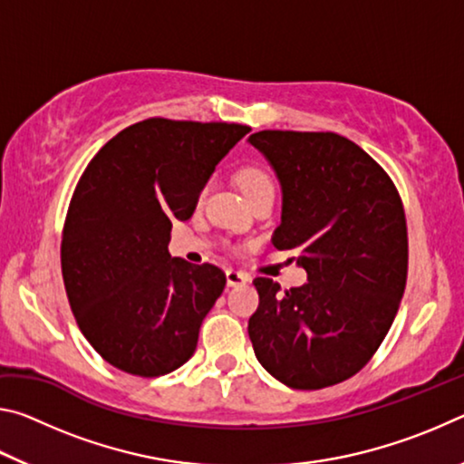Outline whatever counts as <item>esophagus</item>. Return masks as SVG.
I'll return each instance as SVG.
<instances>
[{
    "instance_id": "1",
    "label": "esophagus",
    "mask_w": 464,
    "mask_h": 464,
    "mask_svg": "<svg viewBox=\"0 0 464 464\" xmlns=\"http://www.w3.org/2000/svg\"><path fill=\"white\" fill-rule=\"evenodd\" d=\"M249 280H251L249 274H246V272H239V270H233V268L227 270V285H229V286L247 285Z\"/></svg>"
}]
</instances>
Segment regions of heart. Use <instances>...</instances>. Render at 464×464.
Instances as JSON below:
<instances>
[{
  "label": "heart",
  "mask_w": 464,
  "mask_h": 464,
  "mask_svg": "<svg viewBox=\"0 0 464 464\" xmlns=\"http://www.w3.org/2000/svg\"><path fill=\"white\" fill-rule=\"evenodd\" d=\"M237 182L241 186L243 194L249 198H254V196L262 194V192H274V182L268 171L260 166H246L237 176Z\"/></svg>",
  "instance_id": "b5f03b06"
}]
</instances>
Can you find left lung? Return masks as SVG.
Returning <instances> with one entry per match:
<instances>
[{
  "mask_svg": "<svg viewBox=\"0 0 464 464\" xmlns=\"http://www.w3.org/2000/svg\"><path fill=\"white\" fill-rule=\"evenodd\" d=\"M278 176L276 249H296L303 286L260 295L247 334L256 358L290 389H324L368 364L389 334L407 282L401 196L379 163L335 132L260 130L249 139Z\"/></svg>",
  "mask_w": 464,
  "mask_h": 464,
  "instance_id": "left-lung-1",
  "label": "left lung"
}]
</instances>
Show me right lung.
Listing matches in <instances>:
<instances>
[{
  "label": "right lung",
  "mask_w": 464,
  "mask_h": 464,
  "mask_svg": "<svg viewBox=\"0 0 464 464\" xmlns=\"http://www.w3.org/2000/svg\"><path fill=\"white\" fill-rule=\"evenodd\" d=\"M249 130L147 119L88 163L63 227L61 270L77 325L108 364L153 379L192 358L227 278L169 256L171 221L192 217L217 163Z\"/></svg>",
  "instance_id": "1"
}]
</instances>
